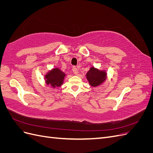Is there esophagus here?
I'll return each mask as SVG.
<instances>
[{"instance_id": "34e87169", "label": "esophagus", "mask_w": 153, "mask_h": 153, "mask_svg": "<svg viewBox=\"0 0 153 153\" xmlns=\"http://www.w3.org/2000/svg\"><path fill=\"white\" fill-rule=\"evenodd\" d=\"M72 70H73V72L74 73V74H75V75H77L78 73V69H77L76 67L73 66V68H72Z\"/></svg>"}]
</instances>
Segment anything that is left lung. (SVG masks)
<instances>
[{"label": "left lung", "mask_w": 153, "mask_h": 153, "mask_svg": "<svg viewBox=\"0 0 153 153\" xmlns=\"http://www.w3.org/2000/svg\"><path fill=\"white\" fill-rule=\"evenodd\" d=\"M106 73L99 71L98 69L92 67L90 70L87 73V79L92 87H96L103 83L106 78Z\"/></svg>", "instance_id": "1"}]
</instances>
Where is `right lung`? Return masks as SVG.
Instances as JSON below:
<instances>
[{
  "label": "right lung",
  "instance_id": "right-lung-1",
  "mask_svg": "<svg viewBox=\"0 0 153 153\" xmlns=\"http://www.w3.org/2000/svg\"><path fill=\"white\" fill-rule=\"evenodd\" d=\"M65 74L58 68L52 69L46 75V82L48 85H51L53 87H60L63 83Z\"/></svg>",
  "mask_w": 153,
  "mask_h": 153
}]
</instances>
